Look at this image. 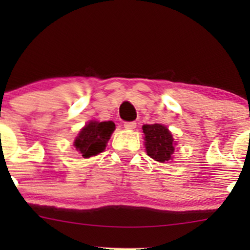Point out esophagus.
<instances>
[{
	"mask_svg": "<svg viewBox=\"0 0 250 250\" xmlns=\"http://www.w3.org/2000/svg\"><path fill=\"white\" fill-rule=\"evenodd\" d=\"M125 128L129 129V130H133V129L136 128V122H125Z\"/></svg>",
	"mask_w": 250,
	"mask_h": 250,
	"instance_id": "34e87169",
	"label": "esophagus"
}]
</instances>
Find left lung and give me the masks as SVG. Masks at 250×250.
<instances>
[{
    "label": "left lung",
    "instance_id": "obj_1",
    "mask_svg": "<svg viewBox=\"0 0 250 250\" xmlns=\"http://www.w3.org/2000/svg\"><path fill=\"white\" fill-rule=\"evenodd\" d=\"M145 133L146 150L155 161L167 162L174 153V139L170 131L162 125H145L142 127Z\"/></svg>",
    "mask_w": 250,
    "mask_h": 250
}]
</instances>
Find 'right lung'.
I'll return each instance as SVG.
<instances>
[{"label":"right lung","mask_w":250,"mask_h":250,"mask_svg":"<svg viewBox=\"0 0 250 250\" xmlns=\"http://www.w3.org/2000/svg\"><path fill=\"white\" fill-rule=\"evenodd\" d=\"M114 129H115V123L111 121H90L80 131L74 146L85 159L95 156L104 150L105 145L110 139Z\"/></svg>","instance_id":"add662e5"}]
</instances>
